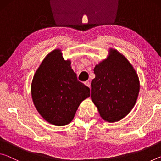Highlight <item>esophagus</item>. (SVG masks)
Here are the masks:
<instances>
[{"label": "esophagus", "mask_w": 161, "mask_h": 161, "mask_svg": "<svg viewBox=\"0 0 161 161\" xmlns=\"http://www.w3.org/2000/svg\"><path fill=\"white\" fill-rule=\"evenodd\" d=\"M84 84H85V85L86 86H88V87H89V88H90V83L89 82V81H85V82H84Z\"/></svg>", "instance_id": "esophagus-1"}]
</instances>
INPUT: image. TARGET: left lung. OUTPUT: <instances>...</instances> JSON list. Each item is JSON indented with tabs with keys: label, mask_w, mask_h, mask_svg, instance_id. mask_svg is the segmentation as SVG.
Instances as JSON below:
<instances>
[{
	"label": "left lung",
	"mask_w": 161,
	"mask_h": 161,
	"mask_svg": "<svg viewBox=\"0 0 161 161\" xmlns=\"http://www.w3.org/2000/svg\"><path fill=\"white\" fill-rule=\"evenodd\" d=\"M91 99L104 121L114 123L126 116L137 101L140 82L134 68L124 54L108 50L107 59L96 64Z\"/></svg>",
	"instance_id": "8db88e82"
}]
</instances>
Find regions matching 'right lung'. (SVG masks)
Segmentation results:
<instances>
[{
    "mask_svg": "<svg viewBox=\"0 0 161 161\" xmlns=\"http://www.w3.org/2000/svg\"><path fill=\"white\" fill-rule=\"evenodd\" d=\"M32 99L38 113L54 126L69 124L90 89L77 80L71 60L60 49L50 52L35 72L31 84Z\"/></svg>",
    "mask_w": 161,
    "mask_h": 161,
    "instance_id": "obj_1",
    "label": "right lung"
}]
</instances>
